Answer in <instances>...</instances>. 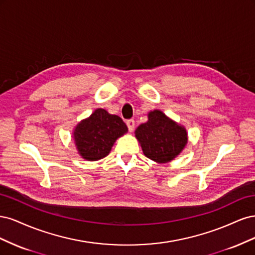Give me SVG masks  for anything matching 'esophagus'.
<instances>
[{
	"label": "esophagus",
	"mask_w": 255,
	"mask_h": 255,
	"mask_svg": "<svg viewBox=\"0 0 255 255\" xmlns=\"http://www.w3.org/2000/svg\"><path fill=\"white\" fill-rule=\"evenodd\" d=\"M127 126L128 128V130L129 132H133L134 130V128H135V121L133 119H129L127 121Z\"/></svg>",
	"instance_id": "1"
}]
</instances>
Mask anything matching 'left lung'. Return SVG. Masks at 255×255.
I'll use <instances>...</instances> for the list:
<instances>
[{"mask_svg": "<svg viewBox=\"0 0 255 255\" xmlns=\"http://www.w3.org/2000/svg\"><path fill=\"white\" fill-rule=\"evenodd\" d=\"M144 155L159 164L174 159L187 144L186 128L158 110L148 114V121L135 130Z\"/></svg>", "mask_w": 255, "mask_h": 255, "instance_id": "8db88e82", "label": "left lung"}]
</instances>
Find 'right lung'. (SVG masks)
Masks as SVG:
<instances>
[{
  "label": "right lung",
  "instance_id": "right-lung-1",
  "mask_svg": "<svg viewBox=\"0 0 255 255\" xmlns=\"http://www.w3.org/2000/svg\"><path fill=\"white\" fill-rule=\"evenodd\" d=\"M128 132L119 116L98 109L75 127L73 139L80 155L86 160H99L110 154L115 141Z\"/></svg>",
  "mask_w": 255,
  "mask_h": 255
}]
</instances>
